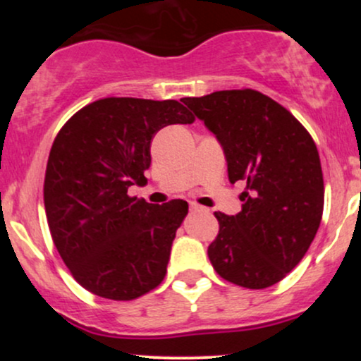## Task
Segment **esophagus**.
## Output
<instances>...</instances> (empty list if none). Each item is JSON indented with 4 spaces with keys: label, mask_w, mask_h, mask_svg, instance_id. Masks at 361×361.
<instances>
[{
    "label": "esophagus",
    "mask_w": 361,
    "mask_h": 361,
    "mask_svg": "<svg viewBox=\"0 0 361 361\" xmlns=\"http://www.w3.org/2000/svg\"><path fill=\"white\" fill-rule=\"evenodd\" d=\"M200 209H202V207L195 204V202H192V204H190V210H200Z\"/></svg>",
    "instance_id": "1"
}]
</instances>
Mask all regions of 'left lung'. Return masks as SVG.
I'll return each mask as SVG.
<instances>
[{"mask_svg":"<svg viewBox=\"0 0 361 361\" xmlns=\"http://www.w3.org/2000/svg\"><path fill=\"white\" fill-rule=\"evenodd\" d=\"M221 144L231 183L244 181L243 210L215 212L214 270L244 288L279 283L316 238L324 181L316 144L287 109L255 90L183 98Z\"/></svg>","mask_w":361,"mask_h":361,"instance_id":"1","label":"left lung"}]
</instances>
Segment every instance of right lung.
<instances>
[{"mask_svg": "<svg viewBox=\"0 0 361 361\" xmlns=\"http://www.w3.org/2000/svg\"><path fill=\"white\" fill-rule=\"evenodd\" d=\"M193 120L176 100L103 98L57 134L44 181L49 229L66 267L94 295L132 300L163 281L188 204L152 205L127 190L147 183L156 132Z\"/></svg>", "mask_w": 361, "mask_h": 361, "instance_id": "obj_1", "label": "right lung"}]
</instances>
